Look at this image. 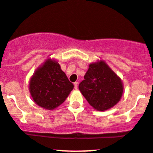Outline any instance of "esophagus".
<instances>
[{"label":"esophagus","mask_w":153,"mask_h":153,"mask_svg":"<svg viewBox=\"0 0 153 153\" xmlns=\"http://www.w3.org/2000/svg\"><path fill=\"white\" fill-rule=\"evenodd\" d=\"M74 87H75V89H77V88H78V82H75V83H74Z\"/></svg>","instance_id":"34e87169"}]
</instances>
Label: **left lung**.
I'll list each match as a JSON object with an SVG mask.
<instances>
[{"label":"left lung","mask_w":153,"mask_h":153,"mask_svg":"<svg viewBox=\"0 0 153 153\" xmlns=\"http://www.w3.org/2000/svg\"><path fill=\"white\" fill-rule=\"evenodd\" d=\"M84 78L78 88L93 108L105 111L119 102L123 94L122 81L104 61L90 64Z\"/></svg>","instance_id":"1"}]
</instances>
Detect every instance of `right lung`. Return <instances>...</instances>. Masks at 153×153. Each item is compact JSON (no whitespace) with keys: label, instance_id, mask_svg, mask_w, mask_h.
Here are the masks:
<instances>
[{"label":"right lung","instance_id":"obj_1","mask_svg":"<svg viewBox=\"0 0 153 153\" xmlns=\"http://www.w3.org/2000/svg\"><path fill=\"white\" fill-rule=\"evenodd\" d=\"M74 85L56 60L48 59L38 68L29 82L34 102L45 109L52 110L62 103Z\"/></svg>","mask_w":153,"mask_h":153}]
</instances>
